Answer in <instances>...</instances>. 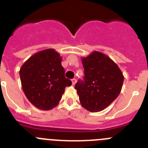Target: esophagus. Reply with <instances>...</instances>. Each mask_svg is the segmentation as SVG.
<instances>
[{
	"label": "esophagus",
	"instance_id": "obj_1",
	"mask_svg": "<svg viewBox=\"0 0 148 148\" xmlns=\"http://www.w3.org/2000/svg\"><path fill=\"white\" fill-rule=\"evenodd\" d=\"M75 84H76V79H75V78L72 79V84H73V85H75Z\"/></svg>",
	"mask_w": 148,
	"mask_h": 148
}]
</instances>
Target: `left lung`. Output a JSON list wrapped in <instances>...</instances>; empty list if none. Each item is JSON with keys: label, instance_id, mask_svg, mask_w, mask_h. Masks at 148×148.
Segmentation results:
<instances>
[{"label": "left lung", "instance_id": "left-lung-1", "mask_svg": "<svg viewBox=\"0 0 148 148\" xmlns=\"http://www.w3.org/2000/svg\"><path fill=\"white\" fill-rule=\"evenodd\" d=\"M82 61L84 81H78L75 86L81 104L92 113L103 110L121 92L123 73L110 57L98 51L82 58Z\"/></svg>", "mask_w": 148, "mask_h": 148}]
</instances>
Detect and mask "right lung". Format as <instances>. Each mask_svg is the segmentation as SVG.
I'll use <instances>...</instances> for the list:
<instances>
[{
	"label": "right lung",
	"mask_w": 148,
	"mask_h": 148,
	"mask_svg": "<svg viewBox=\"0 0 148 148\" xmlns=\"http://www.w3.org/2000/svg\"><path fill=\"white\" fill-rule=\"evenodd\" d=\"M59 53L47 49L32 56L19 71L24 94L31 104L42 110L56 107L61 99L65 87L71 81L65 78Z\"/></svg>",
	"instance_id": "1"
}]
</instances>
